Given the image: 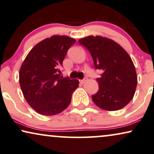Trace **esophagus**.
<instances>
[{
    "instance_id": "esophagus-1",
    "label": "esophagus",
    "mask_w": 154,
    "mask_h": 154,
    "mask_svg": "<svg viewBox=\"0 0 154 154\" xmlns=\"http://www.w3.org/2000/svg\"><path fill=\"white\" fill-rule=\"evenodd\" d=\"M86 82V78L85 79H82V80H80V83H82V84H84Z\"/></svg>"
}]
</instances>
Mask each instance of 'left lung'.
<instances>
[{"instance_id": "left-lung-1", "label": "left lung", "mask_w": 154, "mask_h": 154, "mask_svg": "<svg viewBox=\"0 0 154 154\" xmlns=\"http://www.w3.org/2000/svg\"><path fill=\"white\" fill-rule=\"evenodd\" d=\"M88 49L95 69L103 70L96 79L99 89L91 96L92 101L101 109L118 110L134 97L137 76L132 59L125 50L110 38L89 36L78 41Z\"/></svg>"}]
</instances>
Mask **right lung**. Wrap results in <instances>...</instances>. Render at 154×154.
Returning a JSON list of instances; mask_svg holds the SVG:
<instances>
[{
	"mask_svg": "<svg viewBox=\"0 0 154 154\" xmlns=\"http://www.w3.org/2000/svg\"><path fill=\"white\" fill-rule=\"evenodd\" d=\"M75 42L67 36H52L36 44L24 59L20 85L26 102L38 113L54 116L70 103L79 81L60 76L58 67Z\"/></svg>",
	"mask_w": 154,
	"mask_h": 154,
	"instance_id": "right-lung-1",
	"label": "right lung"
}]
</instances>
